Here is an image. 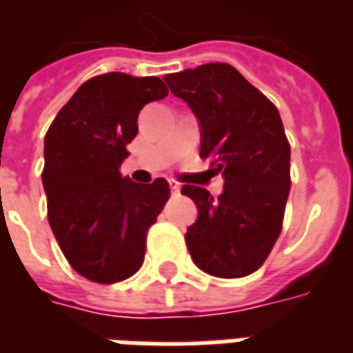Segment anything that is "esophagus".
<instances>
[{"mask_svg": "<svg viewBox=\"0 0 353 353\" xmlns=\"http://www.w3.org/2000/svg\"><path fill=\"white\" fill-rule=\"evenodd\" d=\"M170 189H172V192H174V194H177V192H179V189H181V185L177 183L176 179H170Z\"/></svg>", "mask_w": 353, "mask_h": 353, "instance_id": "34e87169", "label": "esophagus"}]
</instances>
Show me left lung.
<instances>
[{
  "instance_id": "8db88e82",
  "label": "left lung",
  "mask_w": 353,
  "mask_h": 353,
  "mask_svg": "<svg viewBox=\"0 0 353 353\" xmlns=\"http://www.w3.org/2000/svg\"><path fill=\"white\" fill-rule=\"evenodd\" d=\"M164 79L199 119L200 157L225 179L217 199L196 185L181 189L199 208L185 234L189 253L210 276H248L272 252L291 189V147L280 113L229 64H204Z\"/></svg>"
}]
</instances>
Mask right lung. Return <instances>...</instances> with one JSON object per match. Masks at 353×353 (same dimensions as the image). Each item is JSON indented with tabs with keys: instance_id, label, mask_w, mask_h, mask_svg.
<instances>
[{
	"instance_id": "obj_1",
	"label": "right lung",
	"mask_w": 353,
	"mask_h": 353,
	"mask_svg": "<svg viewBox=\"0 0 353 353\" xmlns=\"http://www.w3.org/2000/svg\"><path fill=\"white\" fill-rule=\"evenodd\" d=\"M168 96L159 77L111 72L83 83L45 136L47 217L75 272L115 283L139 270L147 230L170 199L164 177L134 183L121 174L126 145L149 101Z\"/></svg>"
}]
</instances>
